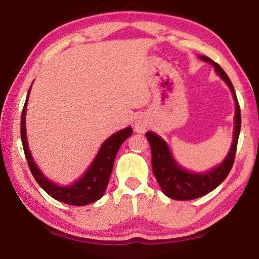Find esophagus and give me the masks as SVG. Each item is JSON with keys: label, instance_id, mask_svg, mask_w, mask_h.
Masks as SVG:
<instances>
[{"label": "esophagus", "instance_id": "34e87169", "mask_svg": "<svg viewBox=\"0 0 259 259\" xmlns=\"http://www.w3.org/2000/svg\"><path fill=\"white\" fill-rule=\"evenodd\" d=\"M147 126H148L147 123L142 119H139V120H136V122H135V129H136V132H139V133L146 132Z\"/></svg>", "mask_w": 259, "mask_h": 259}]
</instances>
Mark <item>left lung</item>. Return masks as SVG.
<instances>
[{"label": "left lung", "mask_w": 259, "mask_h": 259, "mask_svg": "<svg viewBox=\"0 0 259 259\" xmlns=\"http://www.w3.org/2000/svg\"><path fill=\"white\" fill-rule=\"evenodd\" d=\"M200 59L206 63L212 64L215 68V72L220 78L229 85L232 92V96L236 103V115H234V132H233V142L231 149L222 163L218 167L213 168L206 173H191V171L184 169L178 162L174 160L167 143L157 136L156 134L148 132L146 136L150 143L151 148V165H153V173L160 185L162 192L168 198L174 200H193L200 196H204L207 193L215 189L222 182L225 180L229 175L231 168L234 162V155L237 150L238 137L240 133V125H242V118H240V108L238 103L234 88L231 82L230 78L227 77L225 71L214 63L212 59L205 55H200Z\"/></svg>", "instance_id": "left-lung-1"}]
</instances>
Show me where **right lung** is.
Masks as SVG:
<instances>
[{
    "instance_id": "right-lung-1",
    "label": "right lung",
    "mask_w": 259,
    "mask_h": 259,
    "mask_svg": "<svg viewBox=\"0 0 259 259\" xmlns=\"http://www.w3.org/2000/svg\"><path fill=\"white\" fill-rule=\"evenodd\" d=\"M32 88V86H30ZM28 95H27L25 106L22 110L21 116V140L23 151H25L27 162H28L29 169L32 171L34 179L39 184L47 194H50L52 198H54L58 201L65 202V204L73 205V206H84L92 204L97 201L104 194L106 187H108L110 175H111L113 162H115L117 151L119 150L122 143L127 137L132 136L133 129L132 126H127L125 129L119 130L118 133L113 134L110 136L104 143L102 144L97 156L92 162L89 169L85 171L82 177L74 182L71 186H58L53 181H50L45 175L41 173V170L37 168V165L34 163L32 155L28 149V143H27L26 135V110L27 102H28Z\"/></svg>"
}]
</instances>
